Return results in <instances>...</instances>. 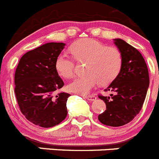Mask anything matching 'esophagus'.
I'll use <instances>...</instances> for the list:
<instances>
[{
	"mask_svg": "<svg viewBox=\"0 0 159 159\" xmlns=\"http://www.w3.org/2000/svg\"><path fill=\"white\" fill-rule=\"evenodd\" d=\"M85 98H87V100H89V101H94L96 99V96L95 95H87V96H84Z\"/></svg>",
	"mask_w": 159,
	"mask_h": 159,
	"instance_id": "esophagus-1",
	"label": "esophagus"
}]
</instances>
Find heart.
<instances>
[{
  "label": "heart",
  "mask_w": 159,
  "mask_h": 159,
  "mask_svg": "<svg viewBox=\"0 0 159 159\" xmlns=\"http://www.w3.org/2000/svg\"><path fill=\"white\" fill-rule=\"evenodd\" d=\"M71 53L78 61H87L85 72L78 75L68 85L72 92L89 94L98 84L113 82L120 73L122 55L116 47H110L92 39L80 40L71 47ZM55 68L60 75L70 78L75 72V61L66 52L60 53L55 61Z\"/></svg>",
  "instance_id": "heart-1"
}]
</instances>
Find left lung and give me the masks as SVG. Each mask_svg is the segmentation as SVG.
Returning <instances> with one entry per match:
<instances>
[{
	"instance_id": "obj_1",
	"label": "left lung",
	"mask_w": 159,
	"mask_h": 159,
	"mask_svg": "<svg viewBox=\"0 0 159 159\" xmlns=\"http://www.w3.org/2000/svg\"><path fill=\"white\" fill-rule=\"evenodd\" d=\"M114 44L122 55L120 73L105 91H112L110 97L99 95L106 105V110L98 115L103 125L119 127L129 123L139 113L149 87L147 64L139 51L120 39Z\"/></svg>"
}]
</instances>
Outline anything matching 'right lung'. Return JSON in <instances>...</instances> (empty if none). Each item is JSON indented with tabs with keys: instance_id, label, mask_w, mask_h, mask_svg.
<instances>
[{
	"instance_id": "add662e5",
	"label": "right lung",
	"mask_w": 159,
	"mask_h": 159,
	"mask_svg": "<svg viewBox=\"0 0 159 159\" xmlns=\"http://www.w3.org/2000/svg\"><path fill=\"white\" fill-rule=\"evenodd\" d=\"M65 44L49 43L30 50L20 60L15 72V94L22 113L43 128L59 125L68 113L70 94H56L64 86L55 61Z\"/></svg>"
}]
</instances>
